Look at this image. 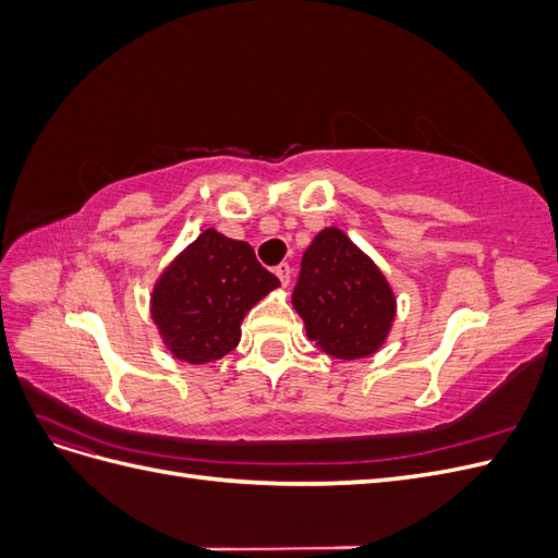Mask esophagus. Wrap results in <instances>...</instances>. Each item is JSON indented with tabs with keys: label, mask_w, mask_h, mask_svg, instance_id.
<instances>
[{
	"label": "esophagus",
	"mask_w": 558,
	"mask_h": 558,
	"mask_svg": "<svg viewBox=\"0 0 558 558\" xmlns=\"http://www.w3.org/2000/svg\"><path fill=\"white\" fill-rule=\"evenodd\" d=\"M275 275L279 277L281 286H289L291 283V265L289 263H281L275 267Z\"/></svg>",
	"instance_id": "34e87169"
}]
</instances>
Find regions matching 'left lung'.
<instances>
[{
    "instance_id": "1",
    "label": "left lung",
    "mask_w": 558,
    "mask_h": 558,
    "mask_svg": "<svg viewBox=\"0 0 558 558\" xmlns=\"http://www.w3.org/2000/svg\"><path fill=\"white\" fill-rule=\"evenodd\" d=\"M293 307L328 356L356 361L384 344L396 298L379 267L342 230L326 228L302 256Z\"/></svg>"
}]
</instances>
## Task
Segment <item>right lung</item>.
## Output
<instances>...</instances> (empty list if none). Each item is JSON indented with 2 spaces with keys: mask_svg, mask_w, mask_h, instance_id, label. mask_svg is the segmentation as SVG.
Returning <instances> with one entry per match:
<instances>
[{
  "mask_svg": "<svg viewBox=\"0 0 558 558\" xmlns=\"http://www.w3.org/2000/svg\"><path fill=\"white\" fill-rule=\"evenodd\" d=\"M277 286L251 244L209 228L165 269L150 316L174 359L211 363L238 347L246 312Z\"/></svg>",
  "mask_w": 558,
  "mask_h": 558,
  "instance_id": "obj_1",
  "label": "right lung"
}]
</instances>
